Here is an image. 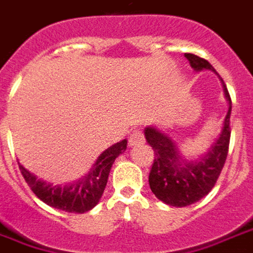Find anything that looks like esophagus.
<instances>
[{
  "label": "esophagus",
  "mask_w": 253,
  "mask_h": 253,
  "mask_svg": "<svg viewBox=\"0 0 253 253\" xmlns=\"http://www.w3.org/2000/svg\"><path fill=\"white\" fill-rule=\"evenodd\" d=\"M143 143L144 135L141 134V131L134 130V131L130 134V138H128V147H137V145H141Z\"/></svg>",
  "instance_id": "esophagus-1"
}]
</instances>
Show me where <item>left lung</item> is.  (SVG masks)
I'll list each match as a JSON object with an SVG mask.
<instances>
[{
  "instance_id": "8db88e82",
  "label": "left lung",
  "mask_w": 253,
  "mask_h": 253,
  "mask_svg": "<svg viewBox=\"0 0 253 253\" xmlns=\"http://www.w3.org/2000/svg\"><path fill=\"white\" fill-rule=\"evenodd\" d=\"M185 57L196 73L211 71L217 74L214 67L205 58L190 53H186ZM220 81L228 103V110L222 122L220 134L217 135L207 153L197 160H187L180 153L175 140L161 128L157 126L144 128L145 140L153 147L155 155L153 168L148 176L150 187L155 197L165 205L186 207L196 203L213 189L221 173L230 145L231 98L222 78H220Z\"/></svg>"
}]
</instances>
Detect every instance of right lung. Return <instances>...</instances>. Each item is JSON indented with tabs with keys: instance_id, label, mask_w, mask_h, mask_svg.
<instances>
[{
	"instance_id": "1",
	"label": "right lung",
	"mask_w": 253,
	"mask_h": 253,
	"mask_svg": "<svg viewBox=\"0 0 253 253\" xmlns=\"http://www.w3.org/2000/svg\"><path fill=\"white\" fill-rule=\"evenodd\" d=\"M126 138L110 145L98 157L85 176L67 185H54L51 182H46L26 169L21 162L18 164L26 183L43 203L67 213L83 214L92 210L99 203L108 183L110 168L119 155L126 151Z\"/></svg>"
}]
</instances>
